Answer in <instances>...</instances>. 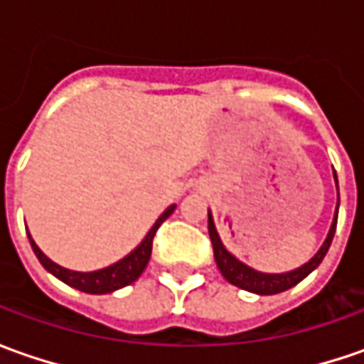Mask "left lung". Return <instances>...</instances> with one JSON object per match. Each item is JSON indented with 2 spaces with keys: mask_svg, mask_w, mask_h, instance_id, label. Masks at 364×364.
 I'll return each instance as SVG.
<instances>
[{
  "mask_svg": "<svg viewBox=\"0 0 364 364\" xmlns=\"http://www.w3.org/2000/svg\"><path fill=\"white\" fill-rule=\"evenodd\" d=\"M334 178H336V174H334ZM336 220H338V206H336V215H334V220H332L328 237H326L324 245L320 247V251H318L308 263H304L301 267L287 273H259L255 272V269H251V267H247V265L241 263L239 259L232 257L231 253H229V251L223 247V243H220L218 232L217 229H215V223H213V217H210V215H208V235H210V243H213V251H215V259H217L218 269H220L223 277H225L229 284L241 287V289H247V291L259 294V296H272V294L286 291V289L294 287L296 284H300L306 275H310V273L314 272L316 267L322 263L324 255L328 253L334 231H336Z\"/></svg>",
  "mask_w": 364,
  "mask_h": 364,
  "instance_id": "obj_1",
  "label": "left lung"
}]
</instances>
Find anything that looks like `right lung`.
<instances>
[{
  "label": "right lung",
  "instance_id": "add662e5",
  "mask_svg": "<svg viewBox=\"0 0 364 364\" xmlns=\"http://www.w3.org/2000/svg\"><path fill=\"white\" fill-rule=\"evenodd\" d=\"M174 208L176 206L172 204V206H168V208L164 210V215H161V217L156 220V225L149 229V232L146 235V239L141 241V245H139L137 249H133L127 257H123L121 261H117V263L109 265L105 269H99V272L82 273L64 269L60 265H56L54 261H50V259L40 251V247L32 241V237H30V235H28V237H30V245H32V249H34L36 257H38V261H40L42 265H44V269H48L54 277H58V279L64 282L66 286L77 287V289L87 291V294H111V291H115V289H119V287H125L129 286V284H133V282L144 273L147 261H149V255H151V243H154L156 231L160 229L161 223L174 213Z\"/></svg>",
  "mask_w": 364,
  "mask_h": 364
}]
</instances>
